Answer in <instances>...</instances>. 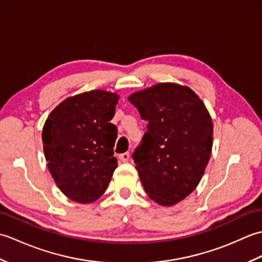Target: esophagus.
<instances>
[{"label": "esophagus", "instance_id": "esophagus-1", "mask_svg": "<svg viewBox=\"0 0 262 262\" xmlns=\"http://www.w3.org/2000/svg\"><path fill=\"white\" fill-rule=\"evenodd\" d=\"M119 159L122 161V162H128V161H129V159H130V154L128 152L122 153V154L119 155Z\"/></svg>", "mask_w": 262, "mask_h": 262}]
</instances>
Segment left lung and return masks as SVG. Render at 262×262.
<instances>
[{
  "instance_id": "1",
  "label": "left lung",
  "mask_w": 262,
  "mask_h": 262,
  "mask_svg": "<svg viewBox=\"0 0 262 262\" xmlns=\"http://www.w3.org/2000/svg\"><path fill=\"white\" fill-rule=\"evenodd\" d=\"M128 100L147 120V132L133 154L148 197L173 206L202 180L213 147V121L196 93L178 83H158Z\"/></svg>"
}]
</instances>
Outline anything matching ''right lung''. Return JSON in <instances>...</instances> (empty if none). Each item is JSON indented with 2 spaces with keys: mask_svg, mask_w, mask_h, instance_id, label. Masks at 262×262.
<instances>
[{
  "mask_svg": "<svg viewBox=\"0 0 262 262\" xmlns=\"http://www.w3.org/2000/svg\"><path fill=\"white\" fill-rule=\"evenodd\" d=\"M119 96L92 90L63 100L42 128L43 153L59 190L80 204L102 196L117 168L114 118Z\"/></svg>",
  "mask_w": 262,
  "mask_h": 262,
  "instance_id": "obj_1",
  "label": "right lung"
}]
</instances>
